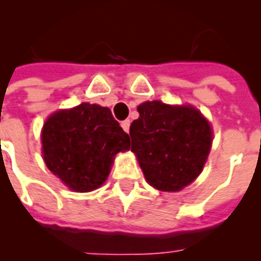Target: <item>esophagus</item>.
Returning a JSON list of instances; mask_svg holds the SVG:
<instances>
[{"label": "esophagus", "mask_w": 261, "mask_h": 261, "mask_svg": "<svg viewBox=\"0 0 261 261\" xmlns=\"http://www.w3.org/2000/svg\"><path fill=\"white\" fill-rule=\"evenodd\" d=\"M121 127H123V130H124L125 133H128V130H130V120L121 121Z\"/></svg>", "instance_id": "obj_1"}]
</instances>
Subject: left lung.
I'll return each instance as SVG.
<instances>
[{"instance_id":"obj_1","label":"left lung","mask_w":261,"mask_h":261,"mask_svg":"<svg viewBox=\"0 0 261 261\" xmlns=\"http://www.w3.org/2000/svg\"><path fill=\"white\" fill-rule=\"evenodd\" d=\"M130 125L131 151L147 181L162 192H179L200 175L213 142L211 125L192 106L159 100L138 106Z\"/></svg>"}]
</instances>
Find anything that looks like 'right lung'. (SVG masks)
<instances>
[{"label":"right lung","instance_id":"right-lung-1","mask_svg":"<svg viewBox=\"0 0 261 261\" xmlns=\"http://www.w3.org/2000/svg\"><path fill=\"white\" fill-rule=\"evenodd\" d=\"M42 144L48 169L71 190L85 193L105 183L114 155L130 148V137L110 109L81 103L48 117Z\"/></svg>","mask_w":261,"mask_h":261}]
</instances>
